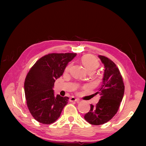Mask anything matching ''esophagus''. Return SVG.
Returning <instances> with one entry per match:
<instances>
[{
    "mask_svg": "<svg viewBox=\"0 0 146 146\" xmlns=\"http://www.w3.org/2000/svg\"><path fill=\"white\" fill-rule=\"evenodd\" d=\"M69 101L70 102H78L80 101V100H79L78 99L75 98L74 97H72V98H70Z\"/></svg>",
    "mask_w": 146,
    "mask_h": 146,
    "instance_id": "obj_1",
    "label": "esophagus"
}]
</instances>
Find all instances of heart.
<instances>
[{"instance_id": "b5f03b06", "label": "heart", "mask_w": 146, "mask_h": 146, "mask_svg": "<svg viewBox=\"0 0 146 146\" xmlns=\"http://www.w3.org/2000/svg\"><path fill=\"white\" fill-rule=\"evenodd\" d=\"M81 61L89 73H93L100 66L99 60L92 55H85L83 56L81 58ZM70 67H71V64H69L66 67L65 71H68Z\"/></svg>"}]
</instances>
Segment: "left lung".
<instances>
[{"label":"left lung","mask_w":146,"mask_h":146,"mask_svg":"<svg viewBox=\"0 0 146 146\" xmlns=\"http://www.w3.org/2000/svg\"><path fill=\"white\" fill-rule=\"evenodd\" d=\"M99 57L105 66L102 85L96 93L99 94L100 99L96 106L91 104L90 111L84 116L87 122L94 125L104 124L114 116L125 90L122 75L116 64L107 57Z\"/></svg>","instance_id":"left-lung-1"}]
</instances>
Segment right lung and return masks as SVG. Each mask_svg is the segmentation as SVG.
<instances>
[{
  "mask_svg": "<svg viewBox=\"0 0 146 146\" xmlns=\"http://www.w3.org/2000/svg\"><path fill=\"white\" fill-rule=\"evenodd\" d=\"M76 53L48 54L34 64L25 79L24 91L29 111L38 122L50 124L60 117L69 98L55 96L52 90L55 80L63 74Z\"/></svg>",
  "mask_w": 146,
  "mask_h": 146,
  "instance_id": "1",
  "label": "right lung"
}]
</instances>
